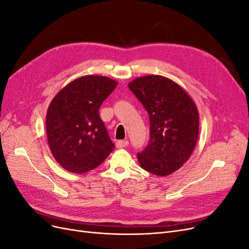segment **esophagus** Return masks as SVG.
I'll return each mask as SVG.
<instances>
[{"mask_svg": "<svg viewBox=\"0 0 249 249\" xmlns=\"http://www.w3.org/2000/svg\"><path fill=\"white\" fill-rule=\"evenodd\" d=\"M127 144H129V141H127V140H118L116 142V147L117 148H123V147L127 146Z\"/></svg>", "mask_w": 249, "mask_h": 249, "instance_id": "34e87169", "label": "esophagus"}]
</instances>
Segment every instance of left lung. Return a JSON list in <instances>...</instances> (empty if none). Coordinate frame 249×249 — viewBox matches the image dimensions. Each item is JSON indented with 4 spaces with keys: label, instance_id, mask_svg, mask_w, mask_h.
<instances>
[{
    "label": "left lung",
    "instance_id": "8db88e82",
    "mask_svg": "<svg viewBox=\"0 0 249 249\" xmlns=\"http://www.w3.org/2000/svg\"><path fill=\"white\" fill-rule=\"evenodd\" d=\"M129 88L149 116V142L137 154L140 166L156 176H169L183 166L196 145V105L176 82L157 74L135 79Z\"/></svg>",
    "mask_w": 249,
    "mask_h": 249
}]
</instances>
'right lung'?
I'll list each match as a JSON object with an SVG mask.
<instances>
[{"mask_svg":"<svg viewBox=\"0 0 249 249\" xmlns=\"http://www.w3.org/2000/svg\"><path fill=\"white\" fill-rule=\"evenodd\" d=\"M117 86L108 77L83 76L63 87L47 113V136L56 161L67 171L84 173L101 165L114 149L100 107Z\"/></svg>","mask_w":249,"mask_h":249,"instance_id":"add662e5","label":"right lung"}]
</instances>
